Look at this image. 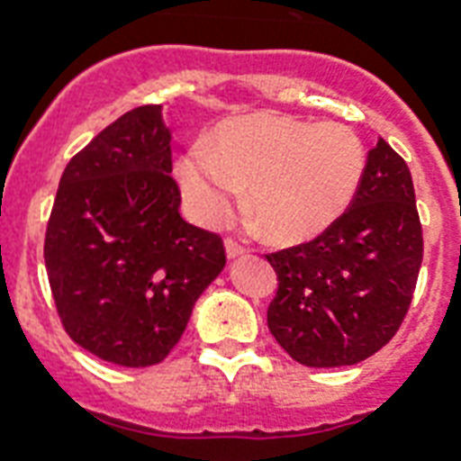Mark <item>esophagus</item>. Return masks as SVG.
<instances>
[{"instance_id": "1", "label": "esophagus", "mask_w": 461, "mask_h": 461, "mask_svg": "<svg viewBox=\"0 0 461 461\" xmlns=\"http://www.w3.org/2000/svg\"><path fill=\"white\" fill-rule=\"evenodd\" d=\"M224 251H227V258L234 260V258H241V256L246 253V249L241 244H237V241L227 239V241H224Z\"/></svg>"}]
</instances>
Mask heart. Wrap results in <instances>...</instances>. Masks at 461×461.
I'll return each instance as SVG.
<instances>
[{"label":"heart","mask_w":461,"mask_h":461,"mask_svg":"<svg viewBox=\"0 0 461 461\" xmlns=\"http://www.w3.org/2000/svg\"><path fill=\"white\" fill-rule=\"evenodd\" d=\"M364 172L366 148L349 126L280 112L224 122L212 146H194L174 167L198 222H224L246 188V215L275 244L330 230L357 198Z\"/></svg>","instance_id":"1"}]
</instances>
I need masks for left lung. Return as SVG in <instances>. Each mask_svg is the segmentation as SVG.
<instances>
[{
    "mask_svg": "<svg viewBox=\"0 0 461 461\" xmlns=\"http://www.w3.org/2000/svg\"><path fill=\"white\" fill-rule=\"evenodd\" d=\"M421 258L414 181L378 139L349 210L313 241L267 256L277 273L267 328L303 366L358 364L400 330Z\"/></svg>",
    "mask_w": 461,
    "mask_h": 461,
    "instance_id": "8db88e82",
    "label": "left lung"
}]
</instances>
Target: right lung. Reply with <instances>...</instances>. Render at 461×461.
I'll use <instances>...</instances> for the list:
<instances>
[{
	"instance_id": "right-lung-1",
	"label": "right lung",
	"mask_w": 461,
	"mask_h": 461,
	"mask_svg": "<svg viewBox=\"0 0 461 461\" xmlns=\"http://www.w3.org/2000/svg\"><path fill=\"white\" fill-rule=\"evenodd\" d=\"M162 104L126 112L74 155L45 234V267L68 337L103 361L146 368L179 342L222 273V239L179 215Z\"/></svg>"
}]
</instances>
